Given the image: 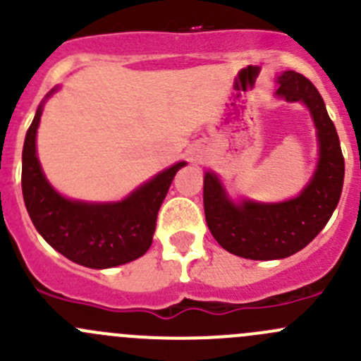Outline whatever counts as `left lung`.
<instances>
[{
	"mask_svg": "<svg viewBox=\"0 0 361 361\" xmlns=\"http://www.w3.org/2000/svg\"><path fill=\"white\" fill-rule=\"evenodd\" d=\"M276 96L304 103L316 127L319 159L300 194L283 202H234L213 171L204 174V213L211 234L228 253L250 260H278L305 248L329 224L344 183L341 141L318 89L300 73L285 71L278 76Z\"/></svg>",
	"mask_w": 361,
	"mask_h": 361,
	"instance_id": "obj_1",
	"label": "left lung"
}]
</instances>
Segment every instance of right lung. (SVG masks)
<instances>
[{
    "instance_id": "1",
    "label": "right lung",
    "mask_w": 361,
    "mask_h": 361,
    "mask_svg": "<svg viewBox=\"0 0 361 361\" xmlns=\"http://www.w3.org/2000/svg\"><path fill=\"white\" fill-rule=\"evenodd\" d=\"M57 89L50 90L47 97ZM43 103L29 126L23 150V195L36 231L54 250L83 267L110 269L143 257L154 241L160 204L174 174L187 162L164 169L123 201H73L49 183L36 155V130Z\"/></svg>"
}]
</instances>
